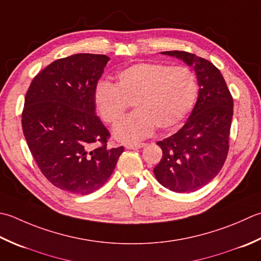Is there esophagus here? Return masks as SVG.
<instances>
[{
    "label": "esophagus",
    "instance_id": "esophagus-1",
    "mask_svg": "<svg viewBox=\"0 0 261 261\" xmlns=\"http://www.w3.org/2000/svg\"><path fill=\"white\" fill-rule=\"evenodd\" d=\"M146 144H127L125 145L126 149H139V148L145 147Z\"/></svg>",
    "mask_w": 261,
    "mask_h": 261
}]
</instances>
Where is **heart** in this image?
I'll return each mask as SVG.
<instances>
[{"label": "heart", "mask_w": 261, "mask_h": 261, "mask_svg": "<svg viewBox=\"0 0 261 261\" xmlns=\"http://www.w3.org/2000/svg\"><path fill=\"white\" fill-rule=\"evenodd\" d=\"M198 94L192 69L142 62L122 70L116 85L106 81L97 85L95 104L106 123L116 124L134 103L137 111L117 123L114 135L123 142H136L149 137L156 127L162 132L178 129L195 107Z\"/></svg>", "instance_id": "heart-1"}]
</instances>
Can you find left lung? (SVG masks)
I'll return each mask as SVG.
<instances>
[{
    "mask_svg": "<svg viewBox=\"0 0 261 261\" xmlns=\"http://www.w3.org/2000/svg\"><path fill=\"white\" fill-rule=\"evenodd\" d=\"M162 53L193 66L199 94L187 123L176 134L157 142L163 157L154 174L171 191L193 192L211 182L226 161L233 97L221 71L208 60L183 50Z\"/></svg>",
    "mask_w": 261,
    "mask_h": 261,
    "instance_id": "left-lung-1",
    "label": "left lung"
}]
</instances>
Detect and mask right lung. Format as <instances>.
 Instances as JSON below:
<instances>
[{
    "label": "right lung",
    "instance_id": "add662e5",
    "mask_svg": "<svg viewBox=\"0 0 261 261\" xmlns=\"http://www.w3.org/2000/svg\"><path fill=\"white\" fill-rule=\"evenodd\" d=\"M110 58L74 54L35 76L24 97L22 131L36 164L53 186L88 195L107 181L123 147L95 114V89Z\"/></svg>",
    "mask_w": 261,
    "mask_h": 261
}]
</instances>
